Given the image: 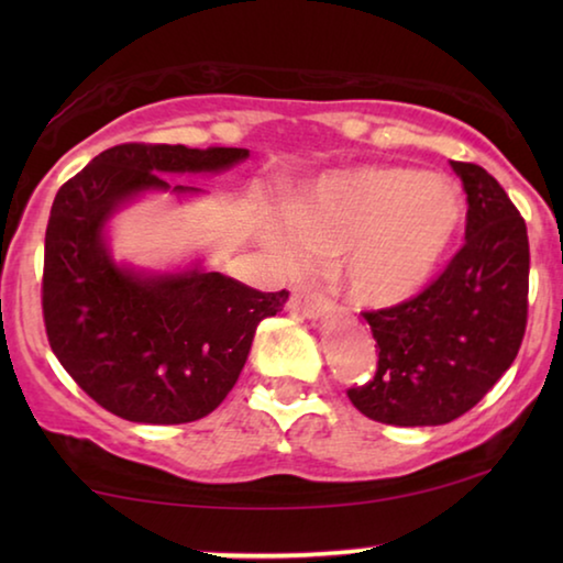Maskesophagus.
<instances>
[{
  "mask_svg": "<svg viewBox=\"0 0 563 563\" xmlns=\"http://www.w3.org/2000/svg\"><path fill=\"white\" fill-rule=\"evenodd\" d=\"M288 308L292 312H300V316H305V318H318L328 310V298L318 290L295 288L290 300H288Z\"/></svg>",
  "mask_w": 563,
  "mask_h": 563,
  "instance_id": "34e87169",
  "label": "esophagus"
}]
</instances>
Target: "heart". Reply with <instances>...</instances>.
<instances>
[{"instance_id": "1", "label": "heart", "mask_w": 563, "mask_h": 563, "mask_svg": "<svg viewBox=\"0 0 563 563\" xmlns=\"http://www.w3.org/2000/svg\"><path fill=\"white\" fill-rule=\"evenodd\" d=\"M462 223L452 184L402 166H369L318 180L290 206L283 258L340 253L338 273L352 300L389 305L409 298L434 273ZM299 241L295 242L294 238Z\"/></svg>"}]
</instances>
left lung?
<instances>
[{
	"label": "left lung",
	"instance_id": "8db88e82",
	"mask_svg": "<svg viewBox=\"0 0 563 563\" xmlns=\"http://www.w3.org/2000/svg\"><path fill=\"white\" fill-rule=\"evenodd\" d=\"M452 168L466 194L464 245L415 298L362 312L377 369L347 397L375 422L432 427L470 412L511 367L527 332V223L482 166Z\"/></svg>",
	"mask_w": 563,
	"mask_h": 563
}]
</instances>
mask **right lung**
<instances>
[{
	"instance_id": "obj_1",
	"label": "right lung",
	"mask_w": 563,
	"mask_h": 563,
	"mask_svg": "<svg viewBox=\"0 0 563 563\" xmlns=\"http://www.w3.org/2000/svg\"><path fill=\"white\" fill-rule=\"evenodd\" d=\"M245 148L119 144L66 180L44 241L42 312L62 367L93 402L129 422L184 424L231 393L261 320L288 292H261L223 273L141 275L111 261L103 225L161 174L223 170ZM198 188L174 186V194Z\"/></svg>"
}]
</instances>
